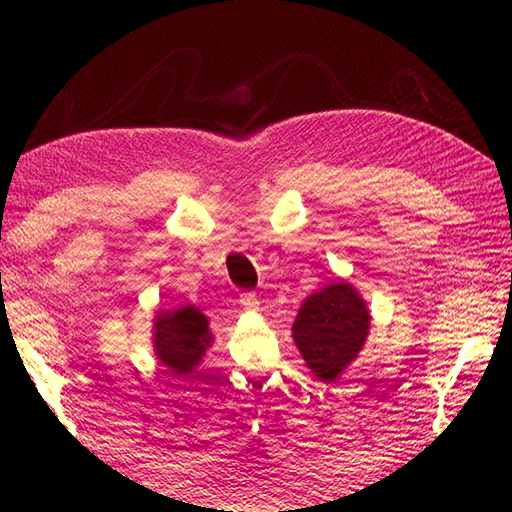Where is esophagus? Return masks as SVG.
Returning a JSON list of instances; mask_svg holds the SVG:
<instances>
[{"label": "esophagus", "mask_w": 512, "mask_h": 512, "mask_svg": "<svg viewBox=\"0 0 512 512\" xmlns=\"http://www.w3.org/2000/svg\"><path fill=\"white\" fill-rule=\"evenodd\" d=\"M239 303H242L244 310H257V308H259V301H257V297L253 295V292H244V295L239 297Z\"/></svg>", "instance_id": "1"}]
</instances>
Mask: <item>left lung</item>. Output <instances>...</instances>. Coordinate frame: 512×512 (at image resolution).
Listing matches in <instances>:
<instances>
[{"instance_id":"left-lung-1","label":"left lung","mask_w":512,"mask_h":512,"mask_svg":"<svg viewBox=\"0 0 512 512\" xmlns=\"http://www.w3.org/2000/svg\"><path fill=\"white\" fill-rule=\"evenodd\" d=\"M369 325L372 314L361 292L336 279L301 303L292 339L314 378L334 383L361 354Z\"/></svg>"}]
</instances>
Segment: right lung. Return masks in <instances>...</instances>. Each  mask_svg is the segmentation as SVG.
I'll return each mask as SVG.
<instances>
[{
    "mask_svg": "<svg viewBox=\"0 0 512 512\" xmlns=\"http://www.w3.org/2000/svg\"><path fill=\"white\" fill-rule=\"evenodd\" d=\"M213 343L209 319L193 308L156 310L154 328H151V345L160 365L169 367L173 374L187 378L200 365L206 350Z\"/></svg>",
    "mask_w": 512,
    "mask_h": 512,
    "instance_id": "1",
    "label": "right lung"
}]
</instances>
